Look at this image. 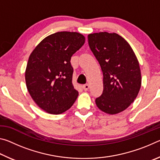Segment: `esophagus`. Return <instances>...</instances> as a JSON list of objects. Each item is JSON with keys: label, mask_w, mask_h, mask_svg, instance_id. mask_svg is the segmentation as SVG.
Returning a JSON list of instances; mask_svg holds the SVG:
<instances>
[{"label": "esophagus", "mask_w": 160, "mask_h": 160, "mask_svg": "<svg viewBox=\"0 0 160 160\" xmlns=\"http://www.w3.org/2000/svg\"><path fill=\"white\" fill-rule=\"evenodd\" d=\"M82 88H83V90H85V91L88 90L89 88H90V85L87 83V84H85V85H84L82 86Z\"/></svg>", "instance_id": "34e87169"}]
</instances>
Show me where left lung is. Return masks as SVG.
Instances as JSON below:
<instances>
[{"instance_id":"left-lung-1","label":"left lung","mask_w":160,"mask_h":160,"mask_svg":"<svg viewBox=\"0 0 160 160\" xmlns=\"http://www.w3.org/2000/svg\"><path fill=\"white\" fill-rule=\"evenodd\" d=\"M88 37L104 76V90L96 104L103 112L116 114L126 109L138 94L142 82L139 62L130 44L118 34L101 32Z\"/></svg>"}]
</instances>
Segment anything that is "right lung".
<instances>
[{"label": "right lung", "mask_w": 160, "mask_h": 160, "mask_svg": "<svg viewBox=\"0 0 160 160\" xmlns=\"http://www.w3.org/2000/svg\"><path fill=\"white\" fill-rule=\"evenodd\" d=\"M85 42L78 32H58L44 38L32 51L25 70L26 85L44 112L60 114L76 100L78 92L72 85L70 58Z\"/></svg>", "instance_id": "obj_1"}]
</instances>
